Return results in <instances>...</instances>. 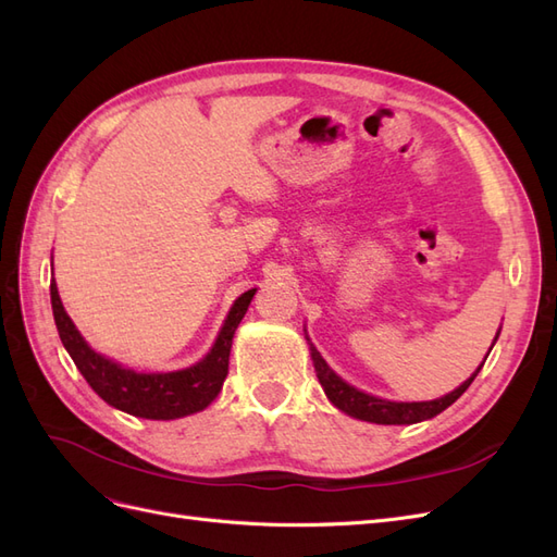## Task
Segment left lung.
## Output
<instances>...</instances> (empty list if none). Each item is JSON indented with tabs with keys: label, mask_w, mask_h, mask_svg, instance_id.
Returning <instances> with one entry per match:
<instances>
[{
	"label": "left lung",
	"mask_w": 557,
	"mask_h": 557,
	"mask_svg": "<svg viewBox=\"0 0 557 557\" xmlns=\"http://www.w3.org/2000/svg\"><path fill=\"white\" fill-rule=\"evenodd\" d=\"M499 332H502V327L495 334L493 346L499 339ZM305 336H307V344H309V352H311V360H313L315 376H318L320 385H323L327 399L334 404L336 409L344 411L346 416L364 420V423H376V425H413V423H423V420H430L434 416H440L444 409H448L450 404L467 391V387L471 385V381L476 379V374L481 372L485 358L491 356V350H493V346H491V350H487V356L483 358V362L476 367V372L471 374L467 381H462L448 395H444L440 399H430V401H393V399H383V397H376V395H369V393L360 391V387L344 381L325 362V358L320 356L318 348L309 339L307 327H305Z\"/></svg>",
	"instance_id": "obj_1"
}]
</instances>
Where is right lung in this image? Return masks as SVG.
Instances as JSON below:
<instances>
[{
  "label": "right lung",
  "instance_id": "add662e5",
  "mask_svg": "<svg viewBox=\"0 0 557 557\" xmlns=\"http://www.w3.org/2000/svg\"><path fill=\"white\" fill-rule=\"evenodd\" d=\"M256 293L258 288H250L234 299L211 350L199 362L176 369V372H137V369H129L90 348L62 307L55 278H50V307H53L60 342L83 379L109 407L148 420H176L193 416L205 411L218 397L227 379L234 332H237Z\"/></svg>",
  "mask_w": 557,
  "mask_h": 557
}]
</instances>
